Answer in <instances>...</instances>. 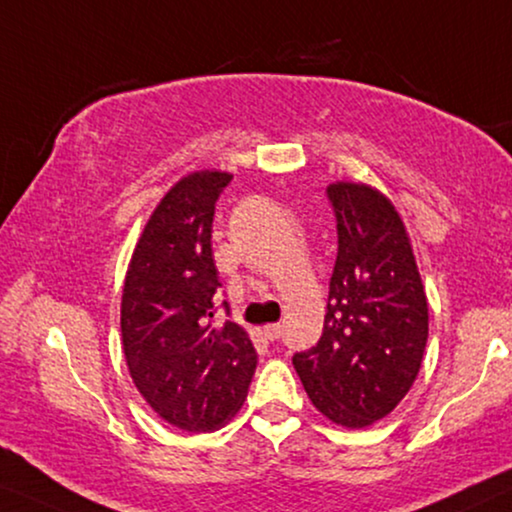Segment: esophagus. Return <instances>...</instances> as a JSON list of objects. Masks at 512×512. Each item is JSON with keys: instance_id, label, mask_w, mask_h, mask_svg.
I'll return each mask as SVG.
<instances>
[{"instance_id": "esophagus-1", "label": "esophagus", "mask_w": 512, "mask_h": 512, "mask_svg": "<svg viewBox=\"0 0 512 512\" xmlns=\"http://www.w3.org/2000/svg\"><path fill=\"white\" fill-rule=\"evenodd\" d=\"M264 335L269 340H278L282 335V324H266L264 326Z\"/></svg>"}]
</instances>
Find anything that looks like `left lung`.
<instances>
[{
  "instance_id": "left-lung-1",
  "label": "left lung",
  "mask_w": 512,
  "mask_h": 512,
  "mask_svg": "<svg viewBox=\"0 0 512 512\" xmlns=\"http://www.w3.org/2000/svg\"><path fill=\"white\" fill-rule=\"evenodd\" d=\"M338 259L324 333L294 354L317 411L361 430L391 414L414 386L427 342V296L395 204L375 186L335 181Z\"/></svg>"
}]
</instances>
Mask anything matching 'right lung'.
Listing matches in <instances>:
<instances>
[{
    "label": "right lung",
    "mask_w": 512,
    "mask_h": 512,
    "mask_svg": "<svg viewBox=\"0 0 512 512\" xmlns=\"http://www.w3.org/2000/svg\"><path fill=\"white\" fill-rule=\"evenodd\" d=\"M223 170H197L163 195L135 243L121 294V345L151 409L186 432L232 421L248 395L257 354L248 331L213 322L218 271L211 253Z\"/></svg>",
    "instance_id": "obj_1"
}]
</instances>
